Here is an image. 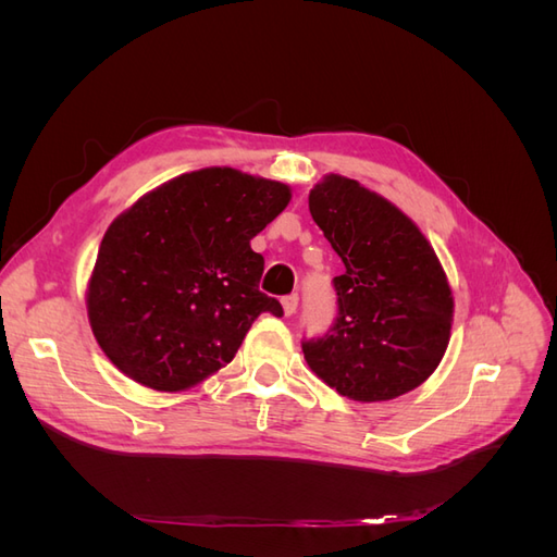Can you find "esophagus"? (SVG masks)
<instances>
[{
    "label": "esophagus",
    "instance_id": "esophagus-1",
    "mask_svg": "<svg viewBox=\"0 0 557 557\" xmlns=\"http://www.w3.org/2000/svg\"><path fill=\"white\" fill-rule=\"evenodd\" d=\"M281 305H283V313H285V315H293V313L297 311L299 297H297V295H288V297H283V299H281Z\"/></svg>",
    "mask_w": 557,
    "mask_h": 557
}]
</instances>
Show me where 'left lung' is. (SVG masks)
I'll return each mask as SVG.
<instances>
[{"label": "left lung", "instance_id": "1", "mask_svg": "<svg viewBox=\"0 0 557 557\" xmlns=\"http://www.w3.org/2000/svg\"><path fill=\"white\" fill-rule=\"evenodd\" d=\"M309 211L346 267L334 276V325L301 344L311 372L356 401L413 391L440 367L453 325L434 248L409 215L339 174L313 185Z\"/></svg>", "mask_w": 557, "mask_h": 557}]
</instances>
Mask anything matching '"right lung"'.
Listing matches in <instances>:
<instances>
[{"instance_id":"right-lung-1","label":"right lung","mask_w":557,"mask_h":557,"mask_svg":"<svg viewBox=\"0 0 557 557\" xmlns=\"http://www.w3.org/2000/svg\"><path fill=\"white\" fill-rule=\"evenodd\" d=\"M285 183L232 166L181 174L109 225L88 281L97 344L125 376L181 393L232 362L252 320L283 315L260 293L250 248L288 207Z\"/></svg>"}]
</instances>
